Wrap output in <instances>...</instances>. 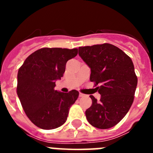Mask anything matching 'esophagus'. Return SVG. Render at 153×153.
Here are the masks:
<instances>
[{
    "label": "esophagus",
    "mask_w": 153,
    "mask_h": 153,
    "mask_svg": "<svg viewBox=\"0 0 153 153\" xmlns=\"http://www.w3.org/2000/svg\"><path fill=\"white\" fill-rule=\"evenodd\" d=\"M79 97H85V94H83V93H79Z\"/></svg>",
    "instance_id": "34e87169"
}]
</instances>
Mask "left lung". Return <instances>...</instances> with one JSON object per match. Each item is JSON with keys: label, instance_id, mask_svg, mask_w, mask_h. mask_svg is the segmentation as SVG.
Masks as SVG:
<instances>
[{"label": "left lung", "instance_id": "left-lung-1", "mask_svg": "<svg viewBox=\"0 0 153 153\" xmlns=\"http://www.w3.org/2000/svg\"><path fill=\"white\" fill-rule=\"evenodd\" d=\"M79 55L91 70L90 81L101 95L100 102L93 96L86 110L90 124L106 129L123 120L132 106L137 76L131 58L110 44L79 47Z\"/></svg>", "mask_w": 153, "mask_h": 153}]
</instances>
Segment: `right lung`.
<instances>
[{
	"instance_id": "1",
	"label": "right lung",
	"mask_w": 153,
	"mask_h": 153,
	"mask_svg": "<svg viewBox=\"0 0 153 153\" xmlns=\"http://www.w3.org/2000/svg\"><path fill=\"white\" fill-rule=\"evenodd\" d=\"M77 53V48L44 47L31 53L19 68L17 96L27 117L40 129L63 125L79 97L76 90L67 93L54 90L55 81L63 76L67 62Z\"/></svg>"
}]
</instances>
